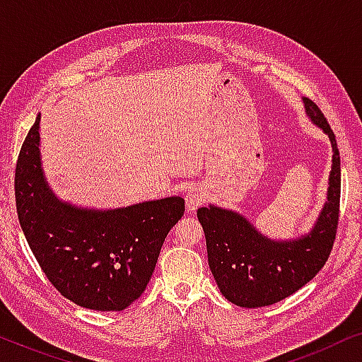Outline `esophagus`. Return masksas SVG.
<instances>
[{
  "label": "esophagus",
  "instance_id": "obj_1",
  "mask_svg": "<svg viewBox=\"0 0 362 362\" xmlns=\"http://www.w3.org/2000/svg\"><path fill=\"white\" fill-rule=\"evenodd\" d=\"M185 199H186L187 212H194L197 207H199L202 202L206 201V194L201 187L194 186V187H189V189H187Z\"/></svg>",
  "mask_w": 362,
  "mask_h": 362
}]
</instances>
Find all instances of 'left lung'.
Listing matches in <instances>:
<instances>
[{
  "mask_svg": "<svg viewBox=\"0 0 362 362\" xmlns=\"http://www.w3.org/2000/svg\"><path fill=\"white\" fill-rule=\"evenodd\" d=\"M301 100L306 117L328 135L333 148L325 206L308 234L275 240L239 212L214 204L197 209L216 284L227 300L242 308L269 306L293 295L323 269L333 249L339 219V151L320 108L310 98Z\"/></svg>",
  "mask_w": 362,
  "mask_h": 362,
  "instance_id": "8db88e82",
  "label": "left lung"
}]
</instances>
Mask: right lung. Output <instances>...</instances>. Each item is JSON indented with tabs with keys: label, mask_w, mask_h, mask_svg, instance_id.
Masks as SVG:
<instances>
[{
	"label": "right lung",
	"mask_w": 362,
	"mask_h": 362,
	"mask_svg": "<svg viewBox=\"0 0 362 362\" xmlns=\"http://www.w3.org/2000/svg\"><path fill=\"white\" fill-rule=\"evenodd\" d=\"M41 115L18 156L14 192L21 229L37 264L62 296L97 311H122L140 298L171 227L185 214L180 196L117 209L62 201L41 163Z\"/></svg>",
	"instance_id": "obj_1"
}]
</instances>
